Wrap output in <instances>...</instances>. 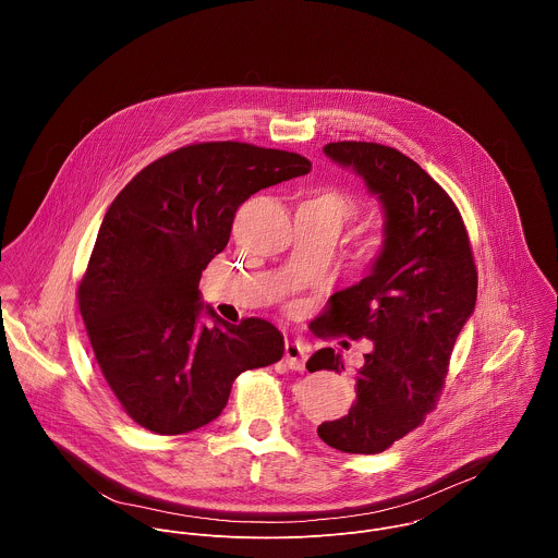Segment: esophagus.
Wrapping results in <instances>:
<instances>
[{
  "instance_id": "1",
  "label": "esophagus",
  "mask_w": 558,
  "mask_h": 558,
  "mask_svg": "<svg viewBox=\"0 0 558 558\" xmlns=\"http://www.w3.org/2000/svg\"><path fill=\"white\" fill-rule=\"evenodd\" d=\"M283 360H286L288 368L303 371L305 368V360H307V347L303 342L288 340L286 342V351H283Z\"/></svg>"
}]
</instances>
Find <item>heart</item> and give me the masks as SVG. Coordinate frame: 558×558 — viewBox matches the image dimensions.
<instances>
[{"instance_id":"obj_1","label":"heart","mask_w":558,"mask_h":558,"mask_svg":"<svg viewBox=\"0 0 558 558\" xmlns=\"http://www.w3.org/2000/svg\"><path fill=\"white\" fill-rule=\"evenodd\" d=\"M316 209H320L329 220H333L338 227H342L344 220L357 214V198L344 190L338 187H327L316 192L312 198H307Z\"/></svg>"}]
</instances>
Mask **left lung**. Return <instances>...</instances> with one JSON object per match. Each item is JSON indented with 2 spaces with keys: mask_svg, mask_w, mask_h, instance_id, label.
<instances>
[{
  "mask_svg": "<svg viewBox=\"0 0 558 558\" xmlns=\"http://www.w3.org/2000/svg\"><path fill=\"white\" fill-rule=\"evenodd\" d=\"M327 157L353 168L384 205V246L371 272L336 292L314 333L368 338L353 375L355 403L318 436L344 453H381L416 429L442 392L456 338L475 307L477 268L449 194L410 157L373 142H333ZM307 371H344L331 347Z\"/></svg>",
  "mask_w": 558,
  "mask_h": 558,
  "instance_id": "left-lung-1",
  "label": "left lung"
}]
</instances>
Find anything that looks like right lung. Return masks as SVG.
Here are the masks:
<instances>
[{"instance_id":"right-lung-1","label":"right lung","mask_w":558,"mask_h":558,"mask_svg":"<svg viewBox=\"0 0 558 558\" xmlns=\"http://www.w3.org/2000/svg\"><path fill=\"white\" fill-rule=\"evenodd\" d=\"M312 163L244 142H201L146 166L111 203L78 307L98 366L124 412L174 436L214 421L235 377L275 364L283 336L264 318L198 325V281L225 251L235 211L255 192Z\"/></svg>"}]
</instances>
